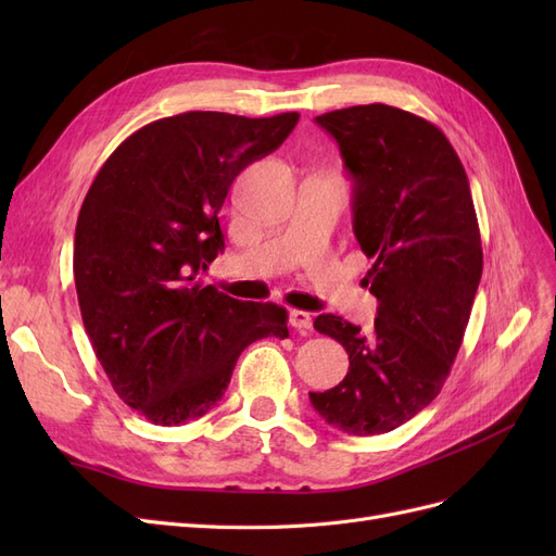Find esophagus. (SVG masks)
I'll list each match as a JSON object with an SVG mask.
<instances>
[{"mask_svg": "<svg viewBox=\"0 0 556 556\" xmlns=\"http://www.w3.org/2000/svg\"><path fill=\"white\" fill-rule=\"evenodd\" d=\"M290 325L299 331H304L313 327V317L306 311H290Z\"/></svg>", "mask_w": 556, "mask_h": 556, "instance_id": "1", "label": "esophagus"}]
</instances>
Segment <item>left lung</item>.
I'll list each match as a JSON object with an SVG mask.
<instances>
[{
    "label": "left lung",
    "instance_id": "left-lung-1",
    "mask_svg": "<svg viewBox=\"0 0 556 556\" xmlns=\"http://www.w3.org/2000/svg\"><path fill=\"white\" fill-rule=\"evenodd\" d=\"M352 176V229L374 260L371 331L339 315L313 327L339 341L343 382L311 392L325 422L352 435L387 433L441 394L482 276L478 215L459 155L425 117L387 104L315 117Z\"/></svg>",
    "mask_w": 556,
    "mask_h": 556
}]
</instances>
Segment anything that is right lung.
Masks as SVG:
<instances>
[{"mask_svg":"<svg viewBox=\"0 0 556 556\" xmlns=\"http://www.w3.org/2000/svg\"><path fill=\"white\" fill-rule=\"evenodd\" d=\"M299 113L188 111L117 146L83 199L74 280L83 325L113 390L174 427L223 399L241 352L288 339V311L231 299L201 274L225 248L220 213L250 162L290 137Z\"/></svg>","mask_w":556,"mask_h":556,"instance_id":"right-lung-1","label":"right lung"}]
</instances>
